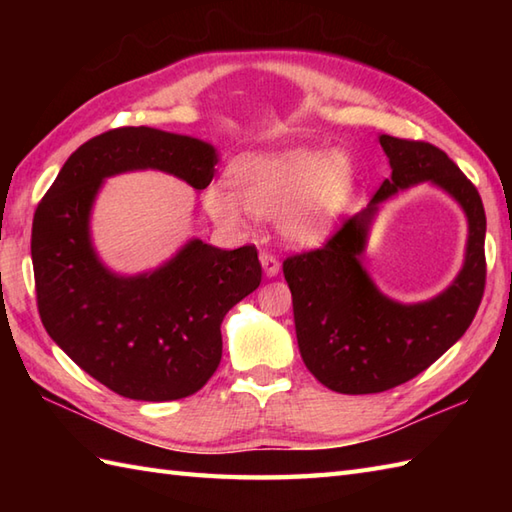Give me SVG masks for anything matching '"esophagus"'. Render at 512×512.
Here are the masks:
<instances>
[{"mask_svg": "<svg viewBox=\"0 0 512 512\" xmlns=\"http://www.w3.org/2000/svg\"><path fill=\"white\" fill-rule=\"evenodd\" d=\"M259 262H262V266H264L266 277H275L279 273V268H281L279 259H277V255L268 253V250H262V253H259Z\"/></svg>", "mask_w": 512, "mask_h": 512, "instance_id": "obj_1", "label": "esophagus"}]
</instances>
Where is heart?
Here are the masks:
<instances>
[{
	"label": "heart",
	"instance_id": "obj_1",
	"mask_svg": "<svg viewBox=\"0 0 512 512\" xmlns=\"http://www.w3.org/2000/svg\"><path fill=\"white\" fill-rule=\"evenodd\" d=\"M224 184L204 189V206L217 222L235 224L244 209L262 217L281 215V231L292 242L312 244L328 231L352 191V162L343 154L290 149L237 160Z\"/></svg>",
	"mask_w": 512,
	"mask_h": 512
}]
</instances>
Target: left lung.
I'll return each instance as SVG.
<instances>
[{
    "mask_svg": "<svg viewBox=\"0 0 512 512\" xmlns=\"http://www.w3.org/2000/svg\"><path fill=\"white\" fill-rule=\"evenodd\" d=\"M391 165L365 211L325 244L284 259L297 343L312 376L339 394H378L424 372L469 330L486 286V215L475 184L436 145L380 136ZM424 179L449 190L470 217V246L459 279L440 298L402 307L383 298L360 266L375 204Z\"/></svg>",
    "mask_w": 512,
    "mask_h": 512,
    "instance_id": "left-lung-1",
    "label": "left lung"
}]
</instances>
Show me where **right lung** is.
Masks as SVG:
<instances>
[{"label": "right lung", "instance_id": "right-lung-1", "mask_svg": "<svg viewBox=\"0 0 512 512\" xmlns=\"http://www.w3.org/2000/svg\"><path fill=\"white\" fill-rule=\"evenodd\" d=\"M217 154L198 138L116 127L65 162L32 220L37 308L50 339L83 372L134 400H178L222 361L220 325L262 284L255 244L222 250L193 239L151 275L116 277L96 259L88 220L103 178L160 169L206 189Z\"/></svg>", "mask_w": 512, "mask_h": 512}]
</instances>
